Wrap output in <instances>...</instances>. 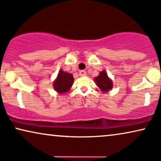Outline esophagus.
<instances>
[{
  "mask_svg": "<svg viewBox=\"0 0 161 161\" xmlns=\"http://www.w3.org/2000/svg\"><path fill=\"white\" fill-rule=\"evenodd\" d=\"M79 75H80V76H86V72L85 70H80V72H79Z\"/></svg>",
  "mask_w": 161,
  "mask_h": 161,
  "instance_id": "obj_1",
  "label": "esophagus"
}]
</instances>
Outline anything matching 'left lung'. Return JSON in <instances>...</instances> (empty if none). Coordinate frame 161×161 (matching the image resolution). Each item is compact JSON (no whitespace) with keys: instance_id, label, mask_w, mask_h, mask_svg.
Here are the masks:
<instances>
[{"instance_id":"left-lung-1","label":"left lung","mask_w":161,"mask_h":161,"mask_svg":"<svg viewBox=\"0 0 161 161\" xmlns=\"http://www.w3.org/2000/svg\"><path fill=\"white\" fill-rule=\"evenodd\" d=\"M95 80L102 91L107 92L112 88V80L108 78L107 74L105 71H102L101 72H100L99 76L96 77Z\"/></svg>"}]
</instances>
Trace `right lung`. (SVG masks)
I'll use <instances>...</instances> for the list:
<instances>
[{"label": "right lung", "instance_id": "add662e5", "mask_svg": "<svg viewBox=\"0 0 161 161\" xmlns=\"http://www.w3.org/2000/svg\"><path fill=\"white\" fill-rule=\"evenodd\" d=\"M74 78L72 74L60 70L58 73L57 79L53 83L54 88L60 94L66 92L72 86Z\"/></svg>", "mask_w": 161, "mask_h": 161}]
</instances>
